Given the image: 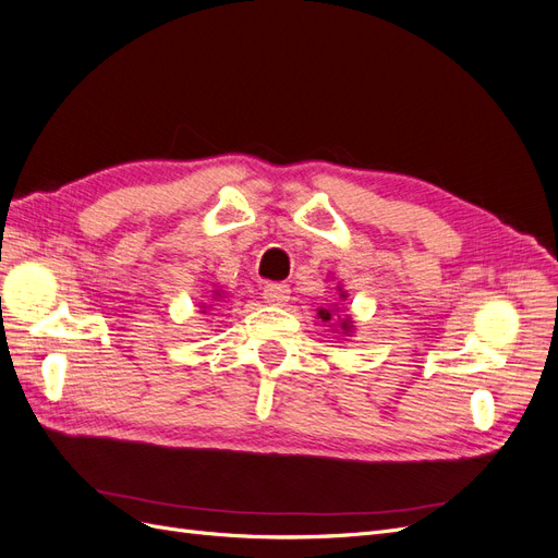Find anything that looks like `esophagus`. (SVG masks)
Wrapping results in <instances>:
<instances>
[{
  "instance_id": "esophagus-1",
  "label": "esophagus",
  "mask_w": 558,
  "mask_h": 558,
  "mask_svg": "<svg viewBox=\"0 0 558 558\" xmlns=\"http://www.w3.org/2000/svg\"><path fill=\"white\" fill-rule=\"evenodd\" d=\"M263 298L267 305H275V307H281L289 302L291 298V289L286 283H267L263 289Z\"/></svg>"
}]
</instances>
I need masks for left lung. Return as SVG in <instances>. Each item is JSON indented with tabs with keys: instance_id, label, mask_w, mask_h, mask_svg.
Returning a JSON list of instances; mask_svg holds the SVG:
<instances>
[{
	"instance_id": "8db88e82",
	"label": "left lung",
	"mask_w": 558,
	"mask_h": 558,
	"mask_svg": "<svg viewBox=\"0 0 558 558\" xmlns=\"http://www.w3.org/2000/svg\"><path fill=\"white\" fill-rule=\"evenodd\" d=\"M347 298H349V293L342 289V286H337V300H347ZM316 312H318L316 316L324 320V324H328V328L332 332H337V335L351 337V332L356 330V328H353V320H351L349 314H343L342 317L339 316L340 313L344 312V307L337 305V302H335V305H330V307H320Z\"/></svg>"
}]
</instances>
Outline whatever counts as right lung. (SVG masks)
<instances>
[{
  "instance_id": "obj_1",
  "label": "right lung",
  "mask_w": 558,
  "mask_h": 558,
  "mask_svg": "<svg viewBox=\"0 0 558 558\" xmlns=\"http://www.w3.org/2000/svg\"><path fill=\"white\" fill-rule=\"evenodd\" d=\"M223 298H226V291H221V289H214V291H211V295H209L205 302H199V310H202V314H207L209 310H214V307H216L214 302H223Z\"/></svg>"
}]
</instances>
